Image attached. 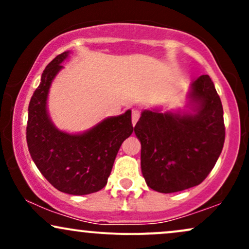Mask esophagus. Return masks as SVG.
Segmentation results:
<instances>
[{"instance_id": "esophagus-1", "label": "esophagus", "mask_w": 249, "mask_h": 249, "mask_svg": "<svg viewBox=\"0 0 249 249\" xmlns=\"http://www.w3.org/2000/svg\"><path fill=\"white\" fill-rule=\"evenodd\" d=\"M139 117H141V112L138 110H132V124L136 125V123L138 122Z\"/></svg>"}]
</instances>
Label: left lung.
I'll use <instances>...</instances> for the list:
<instances>
[{"instance_id":"1","label":"left lung","mask_w":249,"mask_h":249,"mask_svg":"<svg viewBox=\"0 0 249 249\" xmlns=\"http://www.w3.org/2000/svg\"><path fill=\"white\" fill-rule=\"evenodd\" d=\"M134 133L142 144V173L148 187L174 193L202 182L225 142L224 110L210 76L192 82L184 110H142Z\"/></svg>"}]
</instances>
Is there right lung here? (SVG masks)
<instances>
[{"mask_svg":"<svg viewBox=\"0 0 249 249\" xmlns=\"http://www.w3.org/2000/svg\"><path fill=\"white\" fill-rule=\"evenodd\" d=\"M64 51L47 65L28 107L27 142L31 158L44 178L61 192L95 193L107 185L119 147L133 132L131 110L107 117L84 132L59 130L48 112L53 79L69 58Z\"/></svg>","mask_w":249,"mask_h":249,"instance_id":"1","label":"right lung"}]
</instances>
